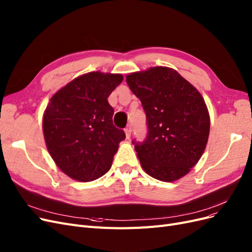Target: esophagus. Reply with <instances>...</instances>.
<instances>
[{
  "instance_id": "34e87169",
  "label": "esophagus",
  "mask_w": 252,
  "mask_h": 252,
  "mask_svg": "<svg viewBox=\"0 0 252 252\" xmlns=\"http://www.w3.org/2000/svg\"><path fill=\"white\" fill-rule=\"evenodd\" d=\"M125 133H126V139H129V138H131V134H132V126H127L125 128Z\"/></svg>"
}]
</instances>
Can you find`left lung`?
I'll use <instances>...</instances> for the list:
<instances>
[{
	"instance_id": "8db88e82",
	"label": "left lung",
	"mask_w": 252,
	"mask_h": 252,
	"mask_svg": "<svg viewBox=\"0 0 252 252\" xmlns=\"http://www.w3.org/2000/svg\"><path fill=\"white\" fill-rule=\"evenodd\" d=\"M126 83L146 114L145 140L133 141L143 170L162 182L183 178L208 143L210 116L203 97L169 67L129 73Z\"/></svg>"
}]
</instances>
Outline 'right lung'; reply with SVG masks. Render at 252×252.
Returning <instances> with one entry per match:
<instances>
[{
  "label": "right lung",
  "mask_w": 252,
  "mask_h": 252,
  "mask_svg": "<svg viewBox=\"0 0 252 252\" xmlns=\"http://www.w3.org/2000/svg\"><path fill=\"white\" fill-rule=\"evenodd\" d=\"M123 74L92 71L69 82L50 99L42 128L48 151L61 171L91 182L109 171L123 129L113 125L108 97Z\"/></svg>",
  "instance_id": "1"
}]
</instances>
